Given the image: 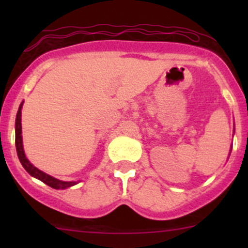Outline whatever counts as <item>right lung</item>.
Returning <instances> with one entry per match:
<instances>
[{"instance_id":"obj_1","label":"right lung","mask_w":248,"mask_h":248,"mask_svg":"<svg viewBox=\"0 0 248 248\" xmlns=\"http://www.w3.org/2000/svg\"><path fill=\"white\" fill-rule=\"evenodd\" d=\"M22 104L24 102H21L20 104L19 110L16 112V154L17 157L20 159V163L22 164V167L25 168V170L29 172L31 176L36 177V179L41 180L42 182L47 185V186L52 187L55 189H66L68 187L74 186L77 185V181H62V180L56 179V177L51 176V175H47L46 172L39 170L38 168L33 166L31 162L27 159L26 155H25L24 151V145H22V131H21V109H22Z\"/></svg>"}]
</instances>
